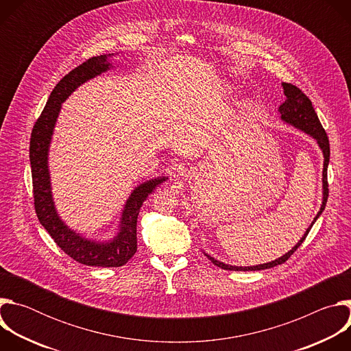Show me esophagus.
Masks as SVG:
<instances>
[{"label": "esophagus", "mask_w": 351, "mask_h": 351, "mask_svg": "<svg viewBox=\"0 0 351 351\" xmlns=\"http://www.w3.org/2000/svg\"><path fill=\"white\" fill-rule=\"evenodd\" d=\"M183 173H184V172H183V171H182V175H183Z\"/></svg>", "instance_id": "34e87169"}]
</instances>
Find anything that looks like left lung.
Masks as SVG:
<instances>
[{
    "mask_svg": "<svg viewBox=\"0 0 351 351\" xmlns=\"http://www.w3.org/2000/svg\"><path fill=\"white\" fill-rule=\"evenodd\" d=\"M283 86V93H285V103L278 108L279 114H280V119L298 129L304 132L306 134L311 136L318 147L321 148V152L324 154V169H322V204H321V208L318 211V214L315 215V218L313 219L311 225L307 228L306 233L303 234V237L300 239L294 247H291V250H289V252L286 254H283L282 257L271 261V263H267V264H258V265H250V267H236V265H229V264H225V263H221L218 260H215L214 257H211L210 254L204 253L207 256V258L217 267L222 268V269H226V271H261V269H268V268H274L276 265H280L283 264L286 260L290 258V256L295 252V250L300 247V244H302L304 241V239L307 237L308 232L311 230L313 225L315 223V221L319 218V215L322 214V211L325 210V206H326V199H328V164H329V156H330V148H329V140H328V136H326V132L324 130L319 119H318V115L313 107V103L311 99L300 90L298 87L290 84V83H282Z\"/></svg>",
    "mask_w": 351,
    "mask_h": 351,
    "instance_id": "8db88e82",
    "label": "left lung"
}]
</instances>
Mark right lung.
<instances>
[{
  "label": "right lung",
  "instance_id": "right-lung-1",
  "mask_svg": "<svg viewBox=\"0 0 351 351\" xmlns=\"http://www.w3.org/2000/svg\"><path fill=\"white\" fill-rule=\"evenodd\" d=\"M112 57L114 54L93 57L58 82L33 126L29 149L34 208L40 223L71 258L90 267H122L134 256L137 252L136 226L140 207L148 194L168 179V176H158L134 187L122 210L117 234L106 241L91 240L71 229L57 211L48 168V153L62 103L79 86L114 68L110 61Z\"/></svg>",
  "mask_w": 351,
  "mask_h": 351
}]
</instances>
